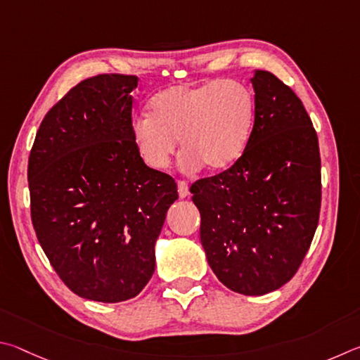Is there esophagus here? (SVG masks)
Masks as SVG:
<instances>
[{
    "label": "esophagus",
    "mask_w": 360,
    "mask_h": 360,
    "mask_svg": "<svg viewBox=\"0 0 360 360\" xmlns=\"http://www.w3.org/2000/svg\"><path fill=\"white\" fill-rule=\"evenodd\" d=\"M176 188H179V196H180V198L190 196V188H188L186 181L179 180V181H176Z\"/></svg>",
    "instance_id": "34e87169"
}]
</instances>
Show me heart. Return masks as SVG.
I'll return each mask as SVG.
<instances>
[{
    "instance_id": "1",
    "label": "heart",
    "mask_w": 360,
    "mask_h": 360,
    "mask_svg": "<svg viewBox=\"0 0 360 360\" xmlns=\"http://www.w3.org/2000/svg\"><path fill=\"white\" fill-rule=\"evenodd\" d=\"M255 122V96L242 82L174 85L150 99L148 115L132 120L131 139L145 166L153 170L169 166L179 139L184 167L205 166L217 172L242 156Z\"/></svg>"
}]
</instances>
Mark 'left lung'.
<instances>
[{
    "label": "left lung",
    "instance_id": "obj_1",
    "mask_svg": "<svg viewBox=\"0 0 360 360\" xmlns=\"http://www.w3.org/2000/svg\"><path fill=\"white\" fill-rule=\"evenodd\" d=\"M256 122L229 169L191 185L200 243L231 291L262 295L292 278L310 248L321 210L316 131L291 86L256 71Z\"/></svg>",
    "mask_w": 360,
    "mask_h": 360
}]
</instances>
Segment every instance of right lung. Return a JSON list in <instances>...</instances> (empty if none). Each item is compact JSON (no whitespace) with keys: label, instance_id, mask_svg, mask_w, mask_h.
I'll list each match as a JSON object with an SVG mask.
<instances>
[{"label":"right lung","instance_id":"right-lung-1","mask_svg":"<svg viewBox=\"0 0 360 360\" xmlns=\"http://www.w3.org/2000/svg\"><path fill=\"white\" fill-rule=\"evenodd\" d=\"M137 75L98 74L72 86L37 129L28 158L31 221L60 280L88 300L136 297L155 272V242L175 180L131 139Z\"/></svg>","mask_w":360,"mask_h":360}]
</instances>
